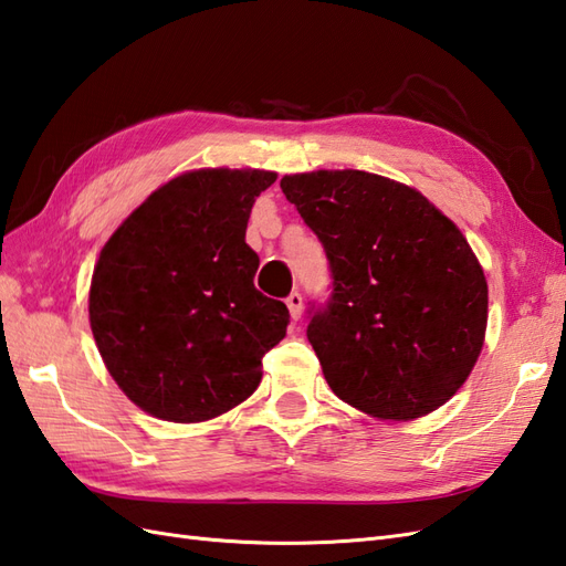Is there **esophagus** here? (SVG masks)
Listing matches in <instances>:
<instances>
[{
  "label": "esophagus",
  "mask_w": 566,
  "mask_h": 566,
  "mask_svg": "<svg viewBox=\"0 0 566 566\" xmlns=\"http://www.w3.org/2000/svg\"><path fill=\"white\" fill-rule=\"evenodd\" d=\"M286 306H289V313H292V318L298 321L301 313H304V296L298 292H292L286 296Z\"/></svg>",
  "instance_id": "obj_1"
}]
</instances>
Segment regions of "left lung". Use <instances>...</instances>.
Returning a JSON list of instances; mask_svg holds the SVG:
<instances>
[{
	"mask_svg": "<svg viewBox=\"0 0 566 566\" xmlns=\"http://www.w3.org/2000/svg\"><path fill=\"white\" fill-rule=\"evenodd\" d=\"M318 235L333 292L308 343L327 386L392 422L424 417L465 384L488 331V282L455 223L422 192L366 170L284 176Z\"/></svg>",
	"mask_w": 566,
	"mask_h": 566,
	"instance_id": "left-lung-1",
	"label": "left lung"
}]
</instances>
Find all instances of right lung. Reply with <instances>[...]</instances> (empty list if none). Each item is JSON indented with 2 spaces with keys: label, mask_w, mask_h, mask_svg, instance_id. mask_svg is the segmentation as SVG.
Segmentation results:
<instances>
[{
  "label": "right lung",
  "mask_w": 566,
  "mask_h": 566,
  "mask_svg": "<svg viewBox=\"0 0 566 566\" xmlns=\"http://www.w3.org/2000/svg\"><path fill=\"white\" fill-rule=\"evenodd\" d=\"M272 170L168 180L103 245L88 292L96 347L125 396L166 422H205L253 396L289 308L260 294L245 243Z\"/></svg>",
  "instance_id": "right-lung-1"
}]
</instances>
